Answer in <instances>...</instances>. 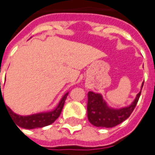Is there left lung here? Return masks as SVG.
Instances as JSON below:
<instances>
[{
	"label": "left lung",
	"instance_id": "8db88e82",
	"mask_svg": "<svg viewBox=\"0 0 155 155\" xmlns=\"http://www.w3.org/2000/svg\"><path fill=\"white\" fill-rule=\"evenodd\" d=\"M143 84L141 88L143 87ZM141 90L129 106L121 109H113L107 106L101 94L93 92L88 93V119L94 126L100 127H113L124 122L135 109L140 96Z\"/></svg>",
	"mask_w": 155,
	"mask_h": 155
}]
</instances>
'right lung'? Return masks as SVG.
<instances>
[{"mask_svg":"<svg viewBox=\"0 0 155 155\" xmlns=\"http://www.w3.org/2000/svg\"><path fill=\"white\" fill-rule=\"evenodd\" d=\"M0 101L1 99L3 100L2 97V89H1V83H0ZM68 95V93H66L62 100L60 101L59 104L58 105L56 108L49 112H44V113H39V114H31V115H28V116H22L18 114H15L9 109V107L5 106L7 111L10 114L12 120H14L15 124L16 125L22 127V128H27V129H33V128H37V127H43L48 125L51 124L58 119L61 114L63 106L65 104V101L67 99V97ZM4 102V100H3ZM5 104V102H4Z\"/></svg>","mask_w":155,"mask_h":155,"instance_id":"obj_1","label":"right lung"}]
</instances>
